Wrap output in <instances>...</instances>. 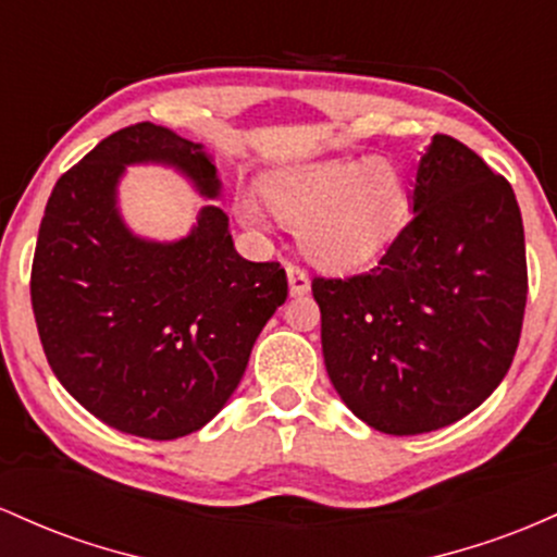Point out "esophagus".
I'll use <instances>...</instances> for the list:
<instances>
[{
	"instance_id": "obj_1",
	"label": "esophagus",
	"mask_w": 557,
	"mask_h": 557,
	"mask_svg": "<svg viewBox=\"0 0 557 557\" xmlns=\"http://www.w3.org/2000/svg\"><path fill=\"white\" fill-rule=\"evenodd\" d=\"M286 278H289L292 297H302V295H308V292H310L308 271H302V268L295 265V262H289V265H286Z\"/></svg>"
}]
</instances>
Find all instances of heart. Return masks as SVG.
<instances>
[{
  "label": "heart",
  "mask_w": 557,
  "mask_h": 557,
  "mask_svg": "<svg viewBox=\"0 0 557 557\" xmlns=\"http://www.w3.org/2000/svg\"><path fill=\"white\" fill-rule=\"evenodd\" d=\"M268 205L297 223L302 252L323 268H355L392 242L408 212V186L376 158L315 160L278 168L262 181ZM236 212L252 228H268V212L242 191Z\"/></svg>",
  "instance_id": "obj_1"
}]
</instances>
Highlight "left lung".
<instances>
[{"mask_svg":"<svg viewBox=\"0 0 557 557\" xmlns=\"http://www.w3.org/2000/svg\"><path fill=\"white\" fill-rule=\"evenodd\" d=\"M410 212L371 271L312 278L331 384L395 436L449 426L497 389L529 292L513 189L466 144L431 139Z\"/></svg>","mask_w":557,"mask_h":557,"instance_id":"8db88e82","label":"left lung"}]
</instances>
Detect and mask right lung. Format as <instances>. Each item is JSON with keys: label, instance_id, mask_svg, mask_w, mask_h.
Masks as SVG:
<instances>
[{"label": "right lung", "instance_id": "add662e5", "mask_svg": "<svg viewBox=\"0 0 557 557\" xmlns=\"http://www.w3.org/2000/svg\"><path fill=\"white\" fill-rule=\"evenodd\" d=\"M128 165L173 168L199 197H221L202 144L154 123L115 131L54 184L30 305L54 376L91 416L144 440H178L234 395L284 305L286 273L242 258L212 202L181 239L134 234L117 208Z\"/></svg>", "mask_w": 557, "mask_h": 557}]
</instances>
